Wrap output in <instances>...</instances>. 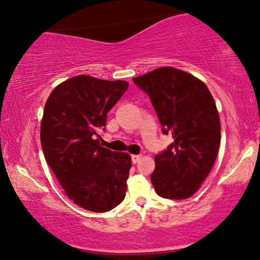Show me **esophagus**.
Here are the masks:
<instances>
[{
    "mask_svg": "<svg viewBox=\"0 0 260 260\" xmlns=\"http://www.w3.org/2000/svg\"><path fill=\"white\" fill-rule=\"evenodd\" d=\"M142 156L141 155H133L131 156V160H133L134 164H136L137 161H139V159H141Z\"/></svg>",
    "mask_w": 260,
    "mask_h": 260,
    "instance_id": "34e87169",
    "label": "esophagus"
}]
</instances>
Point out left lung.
I'll return each instance as SVG.
<instances>
[{"mask_svg":"<svg viewBox=\"0 0 260 260\" xmlns=\"http://www.w3.org/2000/svg\"><path fill=\"white\" fill-rule=\"evenodd\" d=\"M133 81L149 95L163 134L174 138L155 156L152 185L163 198H189L211 171L220 145L219 114L211 92L193 75L172 67Z\"/></svg>","mask_w":260,"mask_h":260,"instance_id":"obj_1","label":"left lung"}]
</instances>
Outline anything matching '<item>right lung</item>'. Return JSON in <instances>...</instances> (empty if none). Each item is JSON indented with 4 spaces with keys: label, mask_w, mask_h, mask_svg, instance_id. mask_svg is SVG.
Returning <instances> with one entry per match:
<instances>
[{
    "label": "right lung",
    "mask_w": 260,
    "mask_h": 260,
    "mask_svg": "<svg viewBox=\"0 0 260 260\" xmlns=\"http://www.w3.org/2000/svg\"><path fill=\"white\" fill-rule=\"evenodd\" d=\"M127 86L78 75L56 86L44 105V157L68 197L88 211H109L125 197L131 157L103 148L96 136Z\"/></svg>",
    "instance_id": "1"
}]
</instances>
